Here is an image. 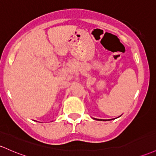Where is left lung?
<instances>
[{"instance_id":"1","label":"left lung","mask_w":156,"mask_h":156,"mask_svg":"<svg viewBox=\"0 0 156 156\" xmlns=\"http://www.w3.org/2000/svg\"><path fill=\"white\" fill-rule=\"evenodd\" d=\"M93 119H95V120H98V121H107V120H106V119H94V118H93ZM108 120H112V119H108Z\"/></svg>"}]
</instances>
